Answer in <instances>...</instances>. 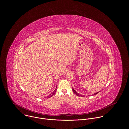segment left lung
Returning <instances> with one entry per match:
<instances>
[{
  "label": "left lung",
  "instance_id": "obj_1",
  "mask_svg": "<svg viewBox=\"0 0 129 129\" xmlns=\"http://www.w3.org/2000/svg\"><path fill=\"white\" fill-rule=\"evenodd\" d=\"M72 91H73V93H74L75 94H76L77 95H78V96H82V95H81L80 94H79V93H78V92H77L75 90V89H73V88H72ZM99 92H96V93H94V94H92V95H96V94H98Z\"/></svg>",
  "mask_w": 129,
  "mask_h": 129
}]
</instances>
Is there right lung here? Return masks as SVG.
I'll use <instances>...</instances> for the list:
<instances>
[{
	"instance_id": "obj_1",
	"label": "right lung",
	"mask_w": 129,
	"mask_h": 129,
	"mask_svg": "<svg viewBox=\"0 0 129 129\" xmlns=\"http://www.w3.org/2000/svg\"><path fill=\"white\" fill-rule=\"evenodd\" d=\"M56 88H57V87H56ZM56 91H57V89H55L54 90V91L52 93H51L50 94H49L47 97H48V98H50V97H52L54 94H55V93H56Z\"/></svg>"
}]
</instances>
